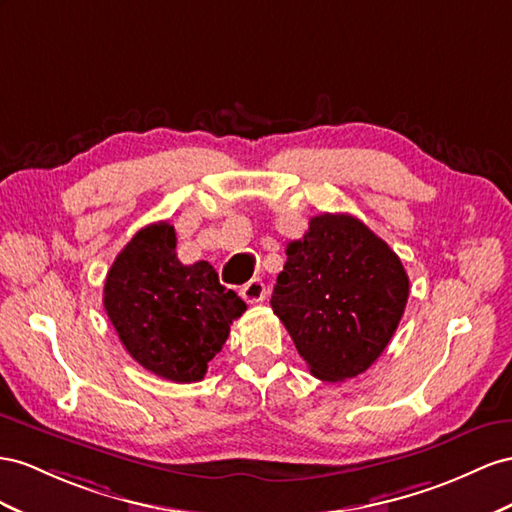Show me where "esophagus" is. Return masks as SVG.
<instances>
[{"instance_id":"1","label":"esophagus","mask_w":512,"mask_h":512,"mask_svg":"<svg viewBox=\"0 0 512 512\" xmlns=\"http://www.w3.org/2000/svg\"><path fill=\"white\" fill-rule=\"evenodd\" d=\"M240 296L246 300V303H259L266 296V285L261 279H251L246 285L240 287Z\"/></svg>"}]
</instances>
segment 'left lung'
<instances>
[{
  "mask_svg": "<svg viewBox=\"0 0 512 512\" xmlns=\"http://www.w3.org/2000/svg\"><path fill=\"white\" fill-rule=\"evenodd\" d=\"M285 255L270 305L311 374L339 383L368 370L409 298L400 257L348 214L313 216Z\"/></svg>",
  "mask_w": 512,
  "mask_h": 512,
  "instance_id": "8db88e82",
  "label": "left lung"
}]
</instances>
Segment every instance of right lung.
<instances>
[{
    "mask_svg": "<svg viewBox=\"0 0 512 512\" xmlns=\"http://www.w3.org/2000/svg\"><path fill=\"white\" fill-rule=\"evenodd\" d=\"M175 248V227L166 220L140 229L108 270L103 307L144 370L173 383H196L246 303L218 281L207 261L183 266Z\"/></svg>",
    "mask_w": 512,
    "mask_h": 512,
    "instance_id": "add662e5",
    "label": "right lung"
}]
</instances>
